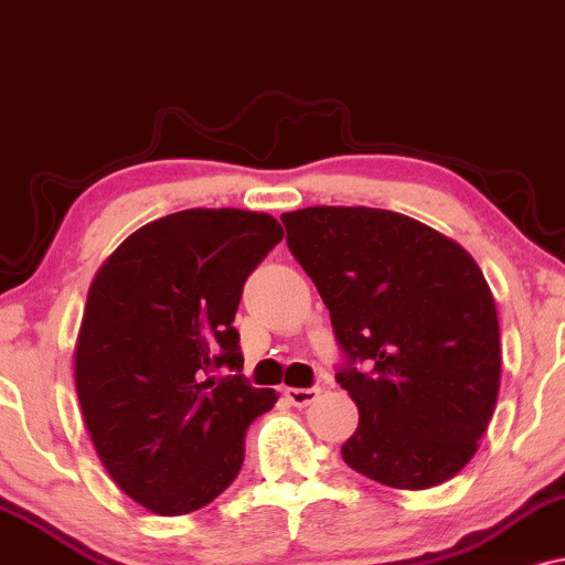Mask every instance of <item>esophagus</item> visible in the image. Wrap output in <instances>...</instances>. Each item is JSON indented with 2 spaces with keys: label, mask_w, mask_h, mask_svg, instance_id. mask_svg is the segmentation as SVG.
I'll return each mask as SVG.
<instances>
[{
  "label": "esophagus",
  "mask_w": 565,
  "mask_h": 565,
  "mask_svg": "<svg viewBox=\"0 0 565 565\" xmlns=\"http://www.w3.org/2000/svg\"><path fill=\"white\" fill-rule=\"evenodd\" d=\"M320 396V388L311 386V388H285V399H288L294 407H309L311 402Z\"/></svg>",
  "instance_id": "obj_1"
}]
</instances>
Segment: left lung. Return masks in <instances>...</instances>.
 Here are the masks:
<instances>
[{"label":"left lung","mask_w":565,"mask_h":565,"mask_svg":"<svg viewBox=\"0 0 565 565\" xmlns=\"http://www.w3.org/2000/svg\"><path fill=\"white\" fill-rule=\"evenodd\" d=\"M282 224L330 311L335 381L360 409L347 466L394 489L452 479L500 391V322L479 264L396 211L311 205Z\"/></svg>","instance_id":"obj_1"}]
</instances>
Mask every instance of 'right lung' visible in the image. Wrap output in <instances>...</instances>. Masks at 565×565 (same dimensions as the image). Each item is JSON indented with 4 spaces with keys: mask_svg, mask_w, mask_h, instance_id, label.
<instances>
[{
    "mask_svg": "<svg viewBox=\"0 0 565 565\" xmlns=\"http://www.w3.org/2000/svg\"><path fill=\"white\" fill-rule=\"evenodd\" d=\"M282 241L277 218L188 209L145 224L103 264L76 343V394L118 489L184 515L237 479L245 430L275 407L243 370V285ZM230 369L232 376H222Z\"/></svg>",
    "mask_w": 565,
    "mask_h": 565,
    "instance_id": "right-lung-1",
    "label": "right lung"
}]
</instances>
